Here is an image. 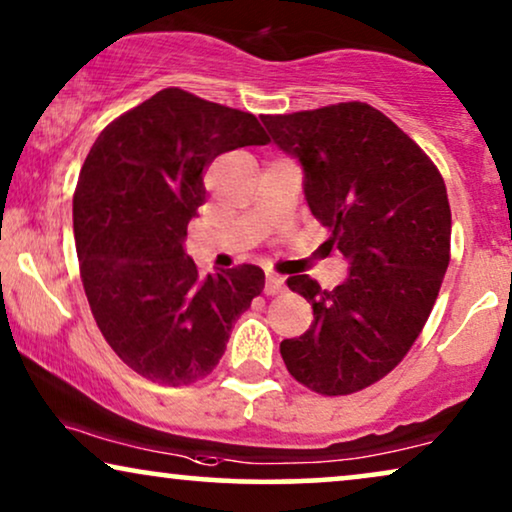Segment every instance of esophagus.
<instances>
[{
  "label": "esophagus",
  "instance_id": "obj_1",
  "mask_svg": "<svg viewBox=\"0 0 512 512\" xmlns=\"http://www.w3.org/2000/svg\"><path fill=\"white\" fill-rule=\"evenodd\" d=\"M282 289L284 277L275 275V272H268V277H265V293H268V296H277V293H282Z\"/></svg>",
  "mask_w": 512,
  "mask_h": 512
}]
</instances>
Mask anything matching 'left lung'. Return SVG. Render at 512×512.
Here are the masks:
<instances>
[{"label": "left lung", "mask_w": 512, "mask_h": 512, "mask_svg": "<svg viewBox=\"0 0 512 512\" xmlns=\"http://www.w3.org/2000/svg\"><path fill=\"white\" fill-rule=\"evenodd\" d=\"M270 139L303 167L310 212L349 277L326 291L307 275L289 289L314 321L282 340L289 373L324 396L354 394L394 370L429 319L450 263L452 214L429 156L366 102L261 116Z\"/></svg>", "instance_id": "8db88e82"}]
</instances>
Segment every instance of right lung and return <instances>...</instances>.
Masks as SVG:
<instances>
[{
    "instance_id": "add662e5",
    "label": "right lung",
    "mask_w": 512,
    "mask_h": 512,
    "mask_svg": "<svg viewBox=\"0 0 512 512\" xmlns=\"http://www.w3.org/2000/svg\"><path fill=\"white\" fill-rule=\"evenodd\" d=\"M268 144L254 114L165 88L95 139L74 193L90 310L118 359L146 380L191 384L216 368L237 317L265 286L258 265L200 277L188 221L216 156Z\"/></svg>"
}]
</instances>
